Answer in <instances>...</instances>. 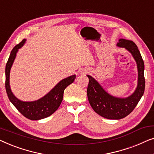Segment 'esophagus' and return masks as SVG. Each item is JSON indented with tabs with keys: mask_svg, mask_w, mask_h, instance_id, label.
Segmentation results:
<instances>
[{
	"mask_svg": "<svg viewBox=\"0 0 154 154\" xmlns=\"http://www.w3.org/2000/svg\"><path fill=\"white\" fill-rule=\"evenodd\" d=\"M83 73H84V74H85V73H87V71H84Z\"/></svg>",
	"mask_w": 154,
	"mask_h": 154,
	"instance_id": "obj_1",
	"label": "esophagus"
}]
</instances>
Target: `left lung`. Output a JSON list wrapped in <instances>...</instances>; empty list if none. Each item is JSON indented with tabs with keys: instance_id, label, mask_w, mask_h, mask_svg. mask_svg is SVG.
<instances>
[{
	"instance_id": "1",
	"label": "left lung",
	"mask_w": 154,
	"mask_h": 154,
	"mask_svg": "<svg viewBox=\"0 0 154 154\" xmlns=\"http://www.w3.org/2000/svg\"><path fill=\"white\" fill-rule=\"evenodd\" d=\"M117 45L126 48L136 61L138 69V85L136 90L125 99L114 97L107 93L93 78L88 75L89 83L87 94L90 106L97 113L106 119L118 120L129 115L137 105L144 92L145 79L144 61L136 44L132 41L121 38Z\"/></svg>"
}]
</instances>
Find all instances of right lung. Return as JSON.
<instances>
[{"mask_svg": "<svg viewBox=\"0 0 154 154\" xmlns=\"http://www.w3.org/2000/svg\"><path fill=\"white\" fill-rule=\"evenodd\" d=\"M24 42L25 39L14 46L10 52L5 66V89L8 98L17 109L24 117L32 121H37L50 116L54 111L57 110L63 100L65 88L73 83L75 79V75H73L63 79L49 93L38 100L34 102H22L18 100L14 96L10 90V71L18 49L24 45Z\"/></svg>", "mask_w": 154, "mask_h": 154, "instance_id": "right-lung-1", "label": "right lung"}]
</instances>
